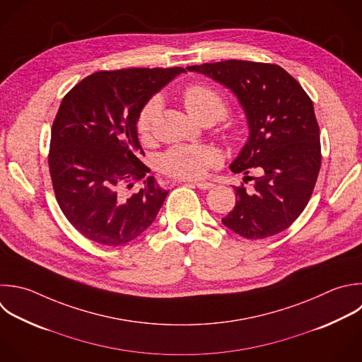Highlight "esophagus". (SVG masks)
Returning a JSON list of instances; mask_svg holds the SVG:
<instances>
[{"label":"esophagus","instance_id":"esophagus-1","mask_svg":"<svg viewBox=\"0 0 362 362\" xmlns=\"http://www.w3.org/2000/svg\"><path fill=\"white\" fill-rule=\"evenodd\" d=\"M192 184H194L197 188L204 189V191L214 188V184H212V182H208V181H195V182H192Z\"/></svg>","mask_w":362,"mask_h":362}]
</instances>
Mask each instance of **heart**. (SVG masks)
I'll return each instance as SVG.
<instances>
[{
	"instance_id": "heart-1",
	"label": "heart",
	"mask_w": 362,
	"mask_h": 362,
	"mask_svg": "<svg viewBox=\"0 0 362 362\" xmlns=\"http://www.w3.org/2000/svg\"><path fill=\"white\" fill-rule=\"evenodd\" d=\"M184 105L189 116L198 122L212 119L214 122L226 115L228 106L223 96L214 88L197 83L185 89ZM161 109L158 96L151 98L140 110L136 122L137 132L147 136L153 127L154 119ZM219 163V153L209 146L181 144L167 150L158 160L160 170L171 177L182 180H195L206 174V171Z\"/></svg>"
}]
</instances>
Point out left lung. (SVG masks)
Here are the masks:
<instances>
[{
	"label": "left lung",
	"mask_w": 362,
	"mask_h": 362,
	"mask_svg": "<svg viewBox=\"0 0 362 362\" xmlns=\"http://www.w3.org/2000/svg\"><path fill=\"white\" fill-rule=\"evenodd\" d=\"M228 88L239 100L249 137L229 165L253 188L233 187L235 208L222 223L246 239H263L287 229L304 211L321 167L320 129L313 102L279 65L223 61L187 66ZM257 168V177H249Z\"/></svg>",
	"instance_id": "8db88e82"
}]
</instances>
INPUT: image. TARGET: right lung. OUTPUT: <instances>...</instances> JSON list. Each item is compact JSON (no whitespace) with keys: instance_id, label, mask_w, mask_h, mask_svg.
<instances>
[{"instance_id":"1","label":"right lung","mask_w":362,"mask_h":362,"mask_svg":"<svg viewBox=\"0 0 362 362\" xmlns=\"http://www.w3.org/2000/svg\"><path fill=\"white\" fill-rule=\"evenodd\" d=\"M184 72L102 71L64 98L52 124L49 173L64 215L85 238L122 246L154 222L168 191L137 157L144 151L136 122L151 96ZM140 179L145 187L127 197L124 188Z\"/></svg>"}]
</instances>
